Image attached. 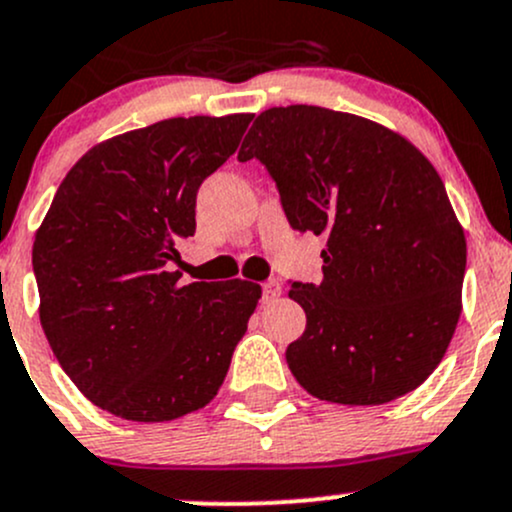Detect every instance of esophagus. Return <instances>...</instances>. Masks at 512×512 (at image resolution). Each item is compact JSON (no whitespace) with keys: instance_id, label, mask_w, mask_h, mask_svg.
<instances>
[{"instance_id":"obj_1","label":"esophagus","mask_w":512,"mask_h":512,"mask_svg":"<svg viewBox=\"0 0 512 512\" xmlns=\"http://www.w3.org/2000/svg\"><path fill=\"white\" fill-rule=\"evenodd\" d=\"M278 295H280V283H278V280H268V283H263V302L276 300Z\"/></svg>"}]
</instances>
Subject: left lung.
Returning a JSON list of instances; mask_svg holds the SVG:
<instances>
[{"instance_id":"obj_1","label":"left lung","mask_w":512,"mask_h":512,"mask_svg":"<svg viewBox=\"0 0 512 512\" xmlns=\"http://www.w3.org/2000/svg\"><path fill=\"white\" fill-rule=\"evenodd\" d=\"M276 180L290 227L327 236L322 283H293L307 327L295 381L339 405H383L439 366L461 315L466 236L425 153L388 126L312 104L256 117L239 161Z\"/></svg>"}]
</instances>
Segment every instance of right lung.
Here are the masks:
<instances>
[{"instance_id":"1","label":"right lung","mask_w":512,"mask_h":512,"mask_svg":"<svg viewBox=\"0 0 512 512\" xmlns=\"http://www.w3.org/2000/svg\"><path fill=\"white\" fill-rule=\"evenodd\" d=\"M254 114L175 117L92 146L34 239L38 317L90 403L131 422L205 408L261 300L251 280L180 283L195 197Z\"/></svg>"}]
</instances>
